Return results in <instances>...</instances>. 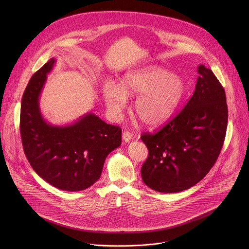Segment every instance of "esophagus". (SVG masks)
<instances>
[{
    "instance_id": "esophagus-1",
    "label": "esophagus",
    "mask_w": 249,
    "mask_h": 249,
    "mask_svg": "<svg viewBox=\"0 0 249 249\" xmlns=\"http://www.w3.org/2000/svg\"><path fill=\"white\" fill-rule=\"evenodd\" d=\"M123 139L124 142H130L132 139V134L129 131H124L123 133Z\"/></svg>"
}]
</instances>
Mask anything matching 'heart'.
I'll list each match as a JSON object with an SVG mask.
<instances>
[{
    "mask_svg": "<svg viewBox=\"0 0 249 249\" xmlns=\"http://www.w3.org/2000/svg\"><path fill=\"white\" fill-rule=\"evenodd\" d=\"M185 91L180 75L151 66L125 73L119 85L108 81L103 87V96L113 117L121 116L127 98L138 96L133 105L135 115L145 125L158 126L173 117Z\"/></svg>",
    "mask_w": 249,
    "mask_h": 249,
    "instance_id": "heart-1",
    "label": "heart"
}]
</instances>
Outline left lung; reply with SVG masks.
Instances as JSON below:
<instances>
[{"mask_svg":"<svg viewBox=\"0 0 249 249\" xmlns=\"http://www.w3.org/2000/svg\"><path fill=\"white\" fill-rule=\"evenodd\" d=\"M194 95L155 133H143L148 156L141 169L143 183L160 193L187 190L212 169L225 139L228 109L224 89L213 71L199 65Z\"/></svg>","mask_w":249,"mask_h":249,"instance_id":"obj_1","label":"left lung"}]
</instances>
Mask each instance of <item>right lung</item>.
Segmentation results:
<instances>
[{
  "instance_id": "add662e5",
  "label": "right lung",
  "mask_w": 249,
  "mask_h": 249,
  "mask_svg": "<svg viewBox=\"0 0 249 249\" xmlns=\"http://www.w3.org/2000/svg\"><path fill=\"white\" fill-rule=\"evenodd\" d=\"M54 63L52 58L35 72L24 92L22 144L40 178L63 191H82L101 178L107 155L122 143V129L92 113L66 126L48 124L39 109V96Z\"/></svg>"
}]
</instances>
